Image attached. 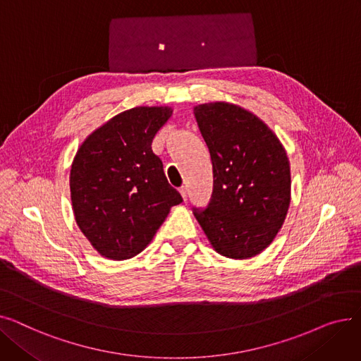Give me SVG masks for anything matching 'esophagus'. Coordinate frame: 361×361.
Here are the masks:
<instances>
[{
  "label": "esophagus",
  "instance_id": "34e87169",
  "mask_svg": "<svg viewBox=\"0 0 361 361\" xmlns=\"http://www.w3.org/2000/svg\"><path fill=\"white\" fill-rule=\"evenodd\" d=\"M180 193H181V196H183V199L187 200V187H185V185L180 187Z\"/></svg>",
  "mask_w": 361,
  "mask_h": 361
}]
</instances>
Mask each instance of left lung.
Listing matches in <instances>:
<instances>
[{"label":"left lung","mask_w":361,"mask_h":361,"mask_svg":"<svg viewBox=\"0 0 361 361\" xmlns=\"http://www.w3.org/2000/svg\"><path fill=\"white\" fill-rule=\"evenodd\" d=\"M209 147L214 192L193 212L212 247L230 259H249L274 241L291 202L287 152L253 112L228 102L195 106Z\"/></svg>","instance_id":"1"}]
</instances>
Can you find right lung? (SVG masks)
<instances>
[{
	"instance_id": "add662e5",
	"label": "right lung",
	"mask_w": 361,
	"mask_h": 361,
	"mask_svg": "<svg viewBox=\"0 0 361 361\" xmlns=\"http://www.w3.org/2000/svg\"><path fill=\"white\" fill-rule=\"evenodd\" d=\"M169 106L120 112L86 137L70 171L75 222L101 256L124 260L152 241L181 195L164 174L152 142Z\"/></svg>"
}]
</instances>
